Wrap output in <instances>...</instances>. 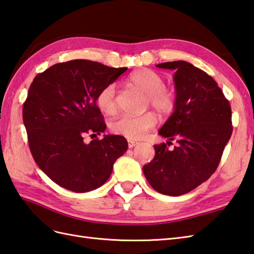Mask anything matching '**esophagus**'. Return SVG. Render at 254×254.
Instances as JSON below:
<instances>
[{"instance_id":"1","label":"esophagus","mask_w":254,"mask_h":254,"mask_svg":"<svg viewBox=\"0 0 254 254\" xmlns=\"http://www.w3.org/2000/svg\"><path fill=\"white\" fill-rule=\"evenodd\" d=\"M127 144H128V148H133V147H135V146L137 145V141H134V140L128 139L127 140Z\"/></svg>"}]
</instances>
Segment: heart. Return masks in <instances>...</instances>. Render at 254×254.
Returning a JSON list of instances; mask_svg holds the SVG:
<instances>
[{
	"label": "heart",
	"mask_w": 254,
	"mask_h": 254,
	"mask_svg": "<svg viewBox=\"0 0 254 254\" xmlns=\"http://www.w3.org/2000/svg\"><path fill=\"white\" fill-rule=\"evenodd\" d=\"M127 84L145 94V105L154 108L158 114L169 115L175 106V93L172 88L164 85L163 76L151 69L143 68L129 74ZM117 87L115 83L104 86L99 91L96 103L98 108L104 114L113 116L117 113L118 106L116 100ZM157 118L152 113H146L139 116L123 115L116 119L111 129L113 132L131 140L143 138L150 128L155 127Z\"/></svg>",
	"instance_id": "obj_1"
}]
</instances>
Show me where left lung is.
Segmentation results:
<instances>
[{
	"label": "left lung",
	"instance_id": "8db88e82",
	"mask_svg": "<svg viewBox=\"0 0 254 254\" xmlns=\"http://www.w3.org/2000/svg\"><path fill=\"white\" fill-rule=\"evenodd\" d=\"M158 68L175 70V106L159 129L169 150L155 145V158L143 167L146 180L158 192L181 196L210 179L221 161L232 136V109L214 79L203 70L184 62H169Z\"/></svg>",
	"mask_w": 254,
	"mask_h": 254
}]
</instances>
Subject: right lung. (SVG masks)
Instances as JSON below:
<instances>
[{"label": "right lung", "mask_w": 254, "mask_h": 254, "mask_svg": "<svg viewBox=\"0 0 254 254\" xmlns=\"http://www.w3.org/2000/svg\"><path fill=\"white\" fill-rule=\"evenodd\" d=\"M127 70L74 60L34 78L22 107L23 125L34 161L56 184L74 192L96 190L127 151V141L120 135H104L88 144L83 139L85 134L105 132L97 95Z\"/></svg>", "instance_id": "obj_1"}]
</instances>
